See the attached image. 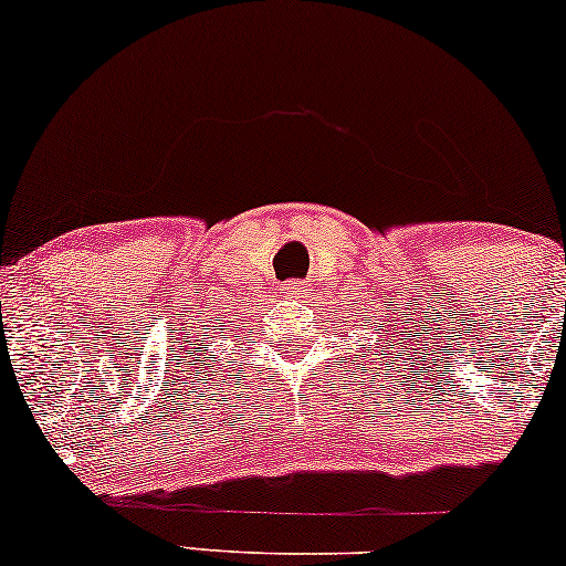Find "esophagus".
<instances>
[{"instance_id": "obj_1", "label": "esophagus", "mask_w": 566, "mask_h": 566, "mask_svg": "<svg viewBox=\"0 0 566 566\" xmlns=\"http://www.w3.org/2000/svg\"><path fill=\"white\" fill-rule=\"evenodd\" d=\"M306 291L310 289H306L304 281H285L281 285V293H285V296H291V298H304Z\"/></svg>"}]
</instances>
